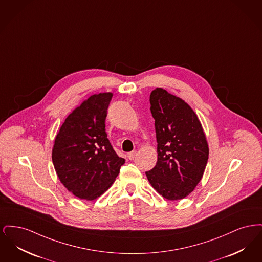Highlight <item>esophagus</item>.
<instances>
[{"instance_id":"esophagus-1","label":"esophagus","mask_w":262,"mask_h":262,"mask_svg":"<svg viewBox=\"0 0 262 262\" xmlns=\"http://www.w3.org/2000/svg\"><path fill=\"white\" fill-rule=\"evenodd\" d=\"M136 156H137V151H132V152L127 153V158L129 160H134L136 158Z\"/></svg>"}]
</instances>
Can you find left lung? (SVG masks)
Wrapping results in <instances>:
<instances>
[{
  "mask_svg": "<svg viewBox=\"0 0 262 262\" xmlns=\"http://www.w3.org/2000/svg\"><path fill=\"white\" fill-rule=\"evenodd\" d=\"M158 159L146 172L151 186L168 200H183L204 173L209 148L200 119L190 106L161 88L150 94Z\"/></svg>",
  "mask_w": 262,
  "mask_h": 262,
  "instance_id": "obj_1",
  "label": "left lung"
}]
</instances>
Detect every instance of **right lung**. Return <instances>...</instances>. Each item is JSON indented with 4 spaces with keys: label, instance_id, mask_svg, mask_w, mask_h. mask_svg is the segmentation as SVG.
<instances>
[{
    "label": "right lung",
    "instance_id": "right-lung-1",
    "mask_svg": "<svg viewBox=\"0 0 262 262\" xmlns=\"http://www.w3.org/2000/svg\"><path fill=\"white\" fill-rule=\"evenodd\" d=\"M113 93L91 95L64 120L52 149L61 183L80 200H94L115 182L125 159L107 138L105 120Z\"/></svg>",
    "mask_w": 262,
    "mask_h": 262
}]
</instances>
